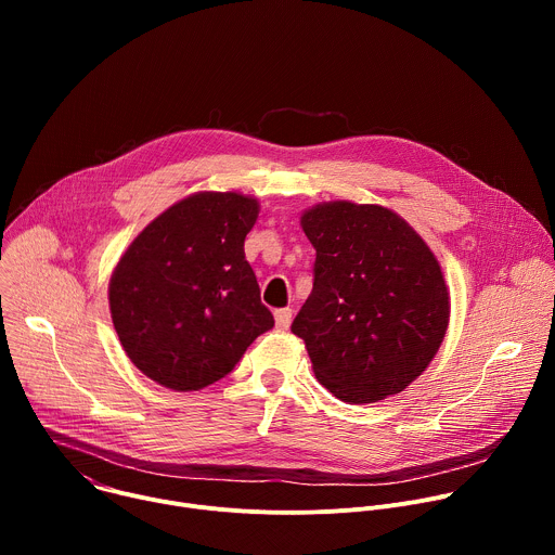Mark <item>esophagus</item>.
Returning <instances> with one entry per match:
<instances>
[{
	"label": "esophagus",
	"instance_id": "34e87169",
	"mask_svg": "<svg viewBox=\"0 0 555 555\" xmlns=\"http://www.w3.org/2000/svg\"><path fill=\"white\" fill-rule=\"evenodd\" d=\"M274 321H276V327L279 330H287L289 323H292V309L289 307H281L274 311Z\"/></svg>",
	"mask_w": 555,
	"mask_h": 555
}]
</instances>
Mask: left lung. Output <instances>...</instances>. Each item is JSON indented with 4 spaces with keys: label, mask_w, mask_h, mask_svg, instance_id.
<instances>
[{
    "label": "left lung",
    "mask_w": 555,
    "mask_h": 555,
    "mask_svg": "<svg viewBox=\"0 0 555 555\" xmlns=\"http://www.w3.org/2000/svg\"><path fill=\"white\" fill-rule=\"evenodd\" d=\"M313 289L292 334L319 382L347 404L404 390L437 356L450 296L441 266L398 212L347 199L305 210Z\"/></svg>",
    "instance_id": "left-lung-1"
}]
</instances>
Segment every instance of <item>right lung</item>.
I'll list each match as a JSON object with an SVG mask.
<instances>
[{"mask_svg": "<svg viewBox=\"0 0 555 555\" xmlns=\"http://www.w3.org/2000/svg\"><path fill=\"white\" fill-rule=\"evenodd\" d=\"M259 202L204 191L157 215L109 281L114 330L129 360L171 390H199L274 327L244 242Z\"/></svg>", "mask_w": 555, "mask_h": 555, "instance_id": "obj_1", "label": "right lung"}]
</instances>
